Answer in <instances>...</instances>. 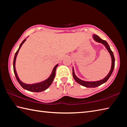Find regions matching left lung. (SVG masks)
<instances>
[{
  "mask_svg": "<svg viewBox=\"0 0 127 127\" xmlns=\"http://www.w3.org/2000/svg\"><path fill=\"white\" fill-rule=\"evenodd\" d=\"M93 39H94L95 41L98 42H100V43H101V44H103L105 46V47L106 48V49L107 50V51H109V52L110 53V55H111V57L112 65H111V70H110V71L109 72L108 75H107V76L104 78V79L100 80V81H94V82L85 81H83V80L79 79V78L77 77L76 76V75H75L74 69L72 68V76H73V77L75 79V80L78 83H79V84L83 86H85V87H88V88H95V87H98V86H99L100 85L103 84L104 83L106 82L109 79L110 76L111 75L113 71H114V67H115V57L114 56V53H113L112 51L111 50V49H110L109 45L108 44H107V42L106 41H105V40H102L100 37L98 36V35H95V34L93 35Z\"/></svg>",
  "mask_w": 127,
  "mask_h": 127,
  "instance_id": "left-lung-1",
  "label": "left lung"
}]
</instances>
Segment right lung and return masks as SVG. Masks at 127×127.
I'll use <instances>...</instances> for the list:
<instances>
[{
    "label": "right lung",
    "instance_id": "1",
    "mask_svg": "<svg viewBox=\"0 0 127 127\" xmlns=\"http://www.w3.org/2000/svg\"><path fill=\"white\" fill-rule=\"evenodd\" d=\"M26 40V39L24 40L22 42V43L21 44L18 50L16 51L15 57H14V59H13V71H14L16 78V79H17L18 83L20 84V85L22 86V87L24 89H25V90H26L29 91H31V92H40L44 91L46 90V89H47L48 87H49V86L51 84H52V83L54 80V78H55V77L56 70L57 67L58 66V64H57V65L55 67H54L53 71L52 72V74H51V75H50V76L48 77L47 80L44 81L39 82V83H34V84H32V85L26 84V83H23L22 81H21V80L19 79V78L17 76V72H16V71L15 62H16V57H17L18 51H19V50H20L21 46H22V44L25 42Z\"/></svg>",
    "mask_w": 127,
    "mask_h": 127
}]
</instances>
